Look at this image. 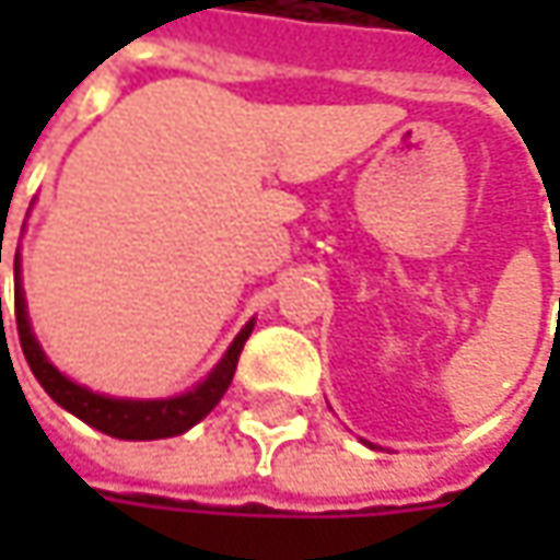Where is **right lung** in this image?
<instances>
[{
  "mask_svg": "<svg viewBox=\"0 0 560 560\" xmlns=\"http://www.w3.org/2000/svg\"><path fill=\"white\" fill-rule=\"evenodd\" d=\"M14 320H18V336H21L24 358L31 364L33 376L39 380V386L61 408H68L83 423L96 427V430L115 436V440H167V436L186 433L192 423H199L226 393L230 380L236 374L240 352H243L248 334H252V324H246V330L236 336L233 346L226 349L224 361L192 393L177 398H162V401H130V398H108L98 396V393H90V389L71 383L65 374H58L52 364L46 361L39 342L31 334V320H27V305H24V292H21V268H18V261H14Z\"/></svg>",
  "mask_w": 560,
  "mask_h": 560,
  "instance_id": "obj_1",
  "label": "right lung"
}]
</instances>
